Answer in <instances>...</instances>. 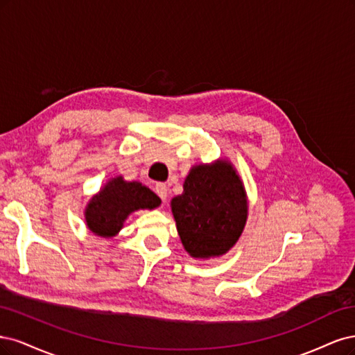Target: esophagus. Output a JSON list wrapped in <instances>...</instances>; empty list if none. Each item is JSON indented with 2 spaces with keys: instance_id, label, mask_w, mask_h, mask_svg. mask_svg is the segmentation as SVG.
<instances>
[{
  "instance_id": "1",
  "label": "esophagus",
  "mask_w": 355,
  "mask_h": 355,
  "mask_svg": "<svg viewBox=\"0 0 355 355\" xmlns=\"http://www.w3.org/2000/svg\"><path fill=\"white\" fill-rule=\"evenodd\" d=\"M155 191L159 198H161L162 200H166V196H168V189H166V184H164V182H157V184L155 186Z\"/></svg>"
}]
</instances>
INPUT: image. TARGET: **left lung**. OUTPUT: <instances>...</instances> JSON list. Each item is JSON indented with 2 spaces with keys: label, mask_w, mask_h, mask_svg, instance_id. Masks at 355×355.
<instances>
[{
  "label": "left lung",
  "mask_w": 355,
  "mask_h": 355,
  "mask_svg": "<svg viewBox=\"0 0 355 355\" xmlns=\"http://www.w3.org/2000/svg\"><path fill=\"white\" fill-rule=\"evenodd\" d=\"M186 252L196 259L225 255L242 236L248 220L243 181L227 159L193 165L182 193L171 200Z\"/></svg>",
  "instance_id": "left-lung-1"
}]
</instances>
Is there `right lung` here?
I'll return each instance as SVG.
<instances>
[{
    "instance_id": "right-lung-1",
    "label": "right lung",
    "mask_w": 355,
    "mask_h": 355,
    "mask_svg": "<svg viewBox=\"0 0 355 355\" xmlns=\"http://www.w3.org/2000/svg\"><path fill=\"white\" fill-rule=\"evenodd\" d=\"M161 207V199L140 181H127L122 175L107 180L87 203L84 216L88 230L105 239L115 237L128 216L140 209Z\"/></svg>"
}]
</instances>
